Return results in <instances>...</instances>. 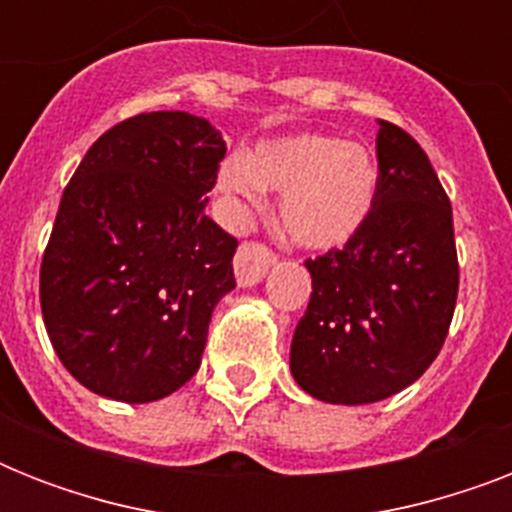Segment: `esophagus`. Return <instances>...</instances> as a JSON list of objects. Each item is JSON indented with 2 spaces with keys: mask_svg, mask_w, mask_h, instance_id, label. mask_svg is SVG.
<instances>
[{
  "mask_svg": "<svg viewBox=\"0 0 512 512\" xmlns=\"http://www.w3.org/2000/svg\"><path fill=\"white\" fill-rule=\"evenodd\" d=\"M276 263L273 252L263 247V244H241L236 257H233V273H236V284L239 287H255L265 279L268 268Z\"/></svg>",
  "mask_w": 512,
  "mask_h": 512,
  "instance_id": "esophagus-1",
  "label": "esophagus"
}]
</instances>
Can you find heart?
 Returning a JSON list of instances; mask_svg holds the SVG:
<instances>
[{
	"instance_id": "heart-1",
	"label": "heart",
	"mask_w": 512,
	"mask_h": 512,
	"mask_svg": "<svg viewBox=\"0 0 512 512\" xmlns=\"http://www.w3.org/2000/svg\"><path fill=\"white\" fill-rule=\"evenodd\" d=\"M380 188L377 159L361 143L300 132L257 143L217 170V191L255 207L263 191H279V223L297 247H345L372 215Z\"/></svg>"
}]
</instances>
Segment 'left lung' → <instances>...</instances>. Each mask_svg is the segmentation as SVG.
I'll return each mask as SVG.
<instances>
[{"instance_id":"obj_1","label":"left lung","mask_w":512,"mask_h":512,"mask_svg":"<svg viewBox=\"0 0 512 512\" xmlns=\"http://www.w3.org/2000/svg\"><path fill=\"white\" fill-rule=\"evenodd\" d=\"M380 188L342 249L308 260V311L289 350L292 377L327 404H374L409 388L444 345L457 303L452 204L428 154L380 122Z\"/></svg>"}]
</instances>
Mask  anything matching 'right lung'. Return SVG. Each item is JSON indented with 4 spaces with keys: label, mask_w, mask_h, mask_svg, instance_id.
I'll use <instances>...</instances> for the list:
<instances>
[{
    "label": "right lung",
    "mask_w": 512,
    "mask_h": 512,
    "mask_svg": "<svg viewBox=\"0 0 512 512\" xmlns=\"http://www.w3.org/2000/svg\"><path fill=\"white\" fill-rule=\"evenodd\" d=\"M225 140L188 111L132 116L100 135L60 199L39 273L42 316L71 377L148 404L191 380L236 239L207 215Z\"/></svg>",
    "instance_id": "add662e5"
}]
</instances>
